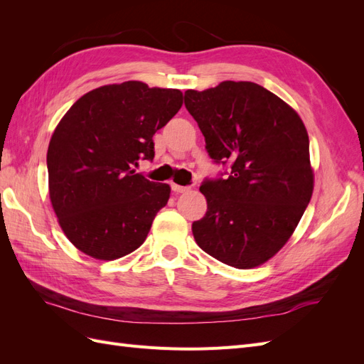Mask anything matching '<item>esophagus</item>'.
I'll list each match as a JSON object with an SVG mask.
<instances>
[{"label": "esophagus", "instance_id": "obj_1", "mask_svg": "<svg viewBox=\"0 0 364 364\" xmlns=\"http://www.w3.org/2000/svg\"><path fill=\"white\" fill-rule=\"evenodd\" d=\"M171 190H173L174 193H185V191H188L190 188H188V186H182V185L173 183V185H171Z\"/></svg>", "mask_w": 364, "mask_h": 364}]
</instances>
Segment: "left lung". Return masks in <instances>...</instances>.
I'll use <instances>...</instances> for the list:
<instances>
[{"mask_svg":"<svg viewBox=\"0 0 364 364\" xmlns=\"http://www.w3.org/2000/svg\"><path fill=\"white\" fill-rule=\"evenodd\" d=\"M206 151L228 170L205 179L208 209L193 223L196 243L235 269L270 259L299 223L313 194L310 141L293 109L253 82L185 91Z\"/></svg>","mask_w":364,"mask_h":364,"instance_id":"8db88e82","label":"left lung"}]
</instances>
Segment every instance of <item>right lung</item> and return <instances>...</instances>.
<instances>
[{"label": "right lung", "mask_w": 364, "mask_h": 364, "mask_svg": "<svg viewBox=\"0 0 364 364\" xmlns=\"http://www.w3.org/2000/svg\"><path fill=\"white\" fill-rule=\"evenodd\" d=\"M181 106L179 90L130 80L85 94L60 119L47 153L50 199L86 255L117 259L146 241L170 186L135 168L155 158L153 135Z\"/></svg>", "instance_id": "add662e5"}]
</instances>
